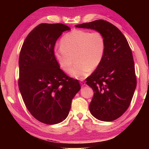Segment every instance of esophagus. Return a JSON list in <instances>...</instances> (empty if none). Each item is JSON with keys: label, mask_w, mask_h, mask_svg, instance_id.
Here are the masks:
<instances>
[{"label": "esophagus", "mask_w": 149, "mask_h": 149, "mask_svg": "<svg viewBox=\"0 0 149 149\" xmlns=\"http://www.w3.org/2000/svg\"><path fill=\"white\" fill-rule=\"evenodd\" d=\"M80 84H81V86H84V85H85V82L84 81H83V80H81L80 81Z\"/></svg>", "instance_id": "1"}]
</instances>
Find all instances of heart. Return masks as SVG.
<instances>
[{
  "label": "heart",
  "mask_w": 149,
  "mask_h": 149,
  "mask_svg": "<svg viewBox=\"0 0 149 149\" xmlns=\"http://www.w3.org/2000/svg\"><path fill=\"white\" fill-rule=\"evenodd\" d=\"M106 41L99 31L74 30L65 34L60 41V48L55 50L54 57L63 71L69 73L73 63L77 64L70 71L73 77L83 79L91 70L99 66L104 56Z\"/></svg>",
  "instance_id": "1"
}]
</instances>
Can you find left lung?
I'll return each mask as SVG.
<instances>
[{"label":"left lung","instance_id":"1","mask_svg":"<svg viewBox=\"0 0 149 149\" xmlns=\"http://www.w3.org/2000/svg\"><path fill=\"white\" fill-rule=\"evenodd\" d=\"M75 27L95 29L104 35V58L86 79L87 85L94 91L89 110L99 120H116L129 108L137 86L131 48L120 30L106 20H95Z\"/></svg>","mask_w":149,"mask_h":149}]
</instances>
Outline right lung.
Returning a JSON list of instances; mask_svg holds the SVG:
<instances>
[{
    "instance_id": "1",
    "label": "right lung",
    "mask_w": 149,
    "mask_h": 149,
    "mask_svg": "<svg viewBox=\"0 0 149 149\" xmlns=\"http://www.w3.org/2000/svg\"><path fill=\"white\" fill-rule=\"evenodd\" d=\"M70 28L62 24H41L27 35L19 56L18 86L26 108L45 124L62 122L81 89L77 79L60 68L54 57L58 37Z\"/></svg>"
}]
</instances>
